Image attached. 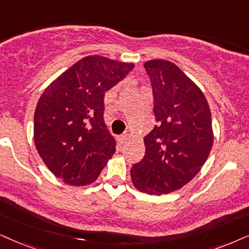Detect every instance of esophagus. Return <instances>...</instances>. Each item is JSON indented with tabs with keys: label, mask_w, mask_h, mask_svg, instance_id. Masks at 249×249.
Here are the masks:
<instances>
[{
	"label": "esophagus",
	"mask_w": 249,
	"mask_h": 249,
	"mask_svg": "<svg viewBox=\"0 0 249 249\" xmlns=\"http://www.w3.org/2000/svg\"><path fill=\"white\" fill-rule=\"evenodd\" d=\"M128 137H130V134H128L127 132H126V133H123L121 135V138H119V139H121V142H125V141L128 139Z\"/></svg>",
	"instance_id": "1"
}]
</instances>
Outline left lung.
Here are the masks:
<instances>
[{
  "label": "left lung",
  "instance_id": "1",
  "mask_svg": "<svg viewBox=\"0 0 249 249\" xmlns=\"http://www.w3.org/2000/svg\"><path fill=\"white\" fill-rule=\"evenodd\" d=\"M150 79L157 125L144 137L146 153L132 165L134 187L147 194H168L200 171L213 142L212 112L206 96L175 63L143 64Z\"/></svg>",
  "mask_w": 249,
  "mask_h": 249
}]
</instances>
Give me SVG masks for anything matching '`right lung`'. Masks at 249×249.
<instances>
[{
    "label": "right lung",
    "instance_id": "1",
    "mask_svg": "<svg viewBox=\"0 0 249 249\" xmlns=\"http://www.w3.org/2000/svg\"><path fill=\"white\" fill-rule=\"evenodd\" d=\"M133 68L132 63L87 56L46 88L34 112V142L56 177L73 186L99 177L116 152L103 119L105 94Z\"/></svg>",
    "mask_w": 249,
    "mask_h": 249
}]
</instances>
